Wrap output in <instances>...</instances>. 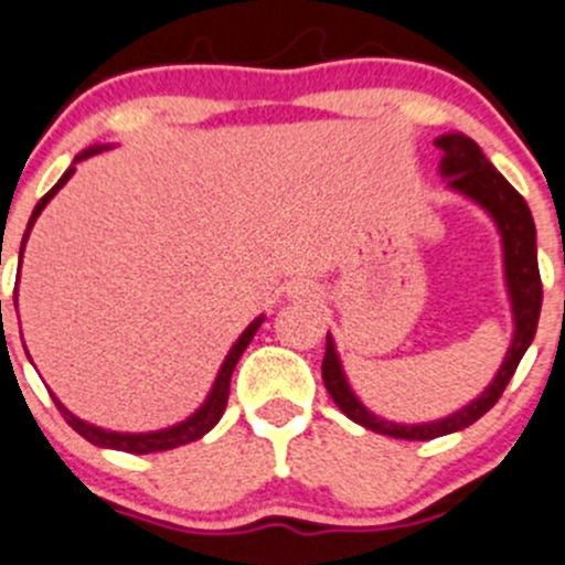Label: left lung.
<instances>
[{"label": "left lung", "instance_id": "left-lung-1", "mask_svg": "<svg viewBox=\"0 0 565 565\" xmlns=\"http://www.w3.org/2000/svg\"><path fill=\"white\" fill-rule=\"evenodd\" d=\"M434 145L445 153L443 175H448V186L472 198L478 205H483L491 214V220L497 222V227H500L502 255H505V280L508 294H511L513 323H516V329H513V343L508 349L505 362L497 371L494 382L483 390V395L475 398L465 409L445 417V420L423 423V426H401V423L382 420L373 412H367L356 401V395L351 393L349 384H345L338 351H334L332 338L327 334V351H323L321 362V376L323 384H327V393L332 395V401L340 406V412L349 420L395 439H437L445 437V434L461 431V428L480 420L500 401V395L505 393L508 382L516 373L519 360L524 356L527 345L533 343L535 329H539L541 301H544L539 275V255H535L533 214H530L522 194L491 167V161L480 153L478 145L470 137H465V134H445Z\"/></svg>", "mask_w": 565, "mask_h": 565}]
</instances>
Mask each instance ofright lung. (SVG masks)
Instances as JSON below:
<instances>
[{
  "instance_id": "right-lung-1",
  "label": "right lung",
  "mask_w": 565,
  "mask_h": 565,
  "mask_svg": "<svg viewBox=\"0 0 565 565\" xmlns=\"http://www.w3.org/2000/svg\"><path fill=\"white\" fill-rule=\"evenodd\" d=\"M98 150L100 148L85 150V153L79 156V161L87 159V156L98 153ZM71 175H74V167H71V170H65V175L60 178V181L54 183V186L49 189L46 194H43L41 203L35 205V211H32V216H30V225H26L24 242H21V253H24V244H26V238H30V231H32V225H35L38 216H41V211L46 209L49 200H52L54 194H57L60 189H63L65 183H68ZM260 323H264V318H255V321L249 323L247 329H244L242 338L236 340V345H233V349H231L227 360L222 362V371H220V376H216L214 390H211V395H209V398H205V404L200 406V409L194 412V415L189 417V420L178 423V426H172V428H164V431H153V434L104 431V428H95V426H90V423H85V420H79V417L71 415V412L65 409V406L60 404L57 398H54V404H57L60 415L65 417V423H68V426L74 428L76 434H82V437H85L87 443L98 445V448H111V450H122V454L142 456V454H159V450H172V448H181V445L198 443V439L205 437V434H209L211 428H214L216 423H220V417L225 415L227 395H231V376H233V371H236V362L242 360L244 349H247V345L253 343V338H255V332H258Z\"/></svg>"
}]
</instances>
